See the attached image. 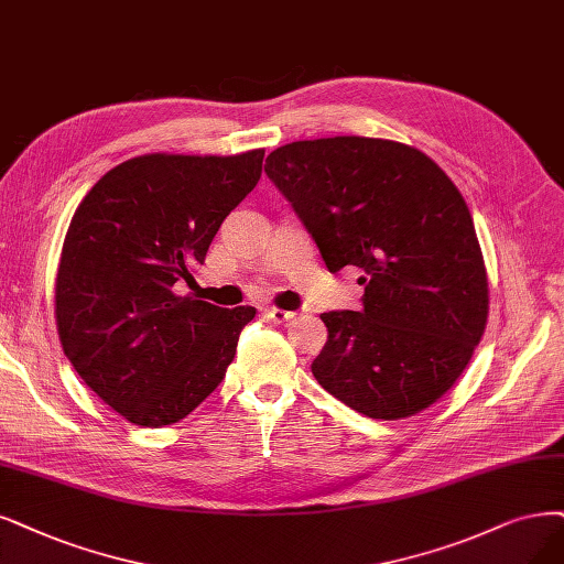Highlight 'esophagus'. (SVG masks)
<instances>
[{"label": "esophagus", "instance_id": "esophagus-1", "mask_svg": "<svg viewBox=\"0 0 564 564\" xmlns=\"http://www.w3.org/2000/svg\"><path fill=\"white\" fill-rule=\"evenodd\" d=\"M295 314L293 311H283V308H264V318L271 323H288Z\"/></svg>", "mask_w": 564, "mask_h": 564}]
</instances>
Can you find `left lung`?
Instances as JSON below:
<instances>
[{
    "mask_svg": "<svg viewBox=\"0 0 564 564\" xmlns=\"http://www.w3.org/2000/svg\"><path fill=\"white\" fill-rule=\"evenodd\" d=\"M267 176L293 204L332 274L358 267L360 311L321 314L316 381L369 419H409L446 394L488 321V276L469 208L413 145L329 137L269 153Z\"/></svg>",
    "mask_w": 564,
    "mask_h": 564,
    "instance_id": "8db88e82",
    "label": "left lung"
}]
</instances>
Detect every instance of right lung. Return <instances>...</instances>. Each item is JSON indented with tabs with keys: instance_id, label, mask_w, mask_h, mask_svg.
Wrapping results in <instances>:
<instances>
[{
	"instance_id": "right-lung-1",
	"label": "right lung",
	"mask_w": 564,
	"mask_h": 564,
	"mask_svg": "<svg viewBox=\"0 0 564 564\" xmlns=\"http://www.w3.org/2000/svg\"><path fill=\"white\" fill-rule=\"evenodd\" d=\"M264 151L139 155L113 166L69 223L55 279L65 356L122 419H185L225 379L253 306L181 297L218 227L256 187Z\"/></svg>"
}]
</instances>
